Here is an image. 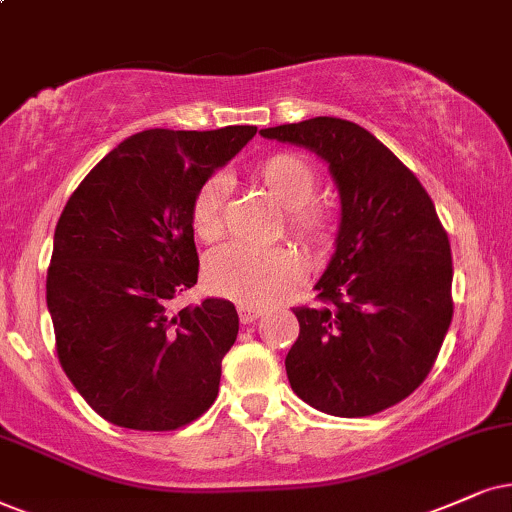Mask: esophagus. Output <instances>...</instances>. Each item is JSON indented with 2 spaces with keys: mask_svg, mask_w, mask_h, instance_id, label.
I'll list each match as a JSON object with an SVG mask.
<instances>
[{
  "mask_svg": "<svg viewBox=\"0 0 512 512\" xmlns=\"http://www.w3.org/2000/svg\"><path fill=\"white\" fill-rule=\"evenodd\" d=\"M238 316H241V323H255L262 316V312H260V309L238 307Z\"/></svg>",
  "mask_w": 512,
  "mask_h": 512,
  "instance_id": "esophagus-1",
  "label": "esophagus"
}]
</instances>
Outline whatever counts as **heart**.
Returning a JSON list of instances; mask_svg holds the SVG:
<instances>
[{
    "mask_svg": "<svg viewBox=\"0 0 512 512\" xmlns=\"http://www.w3.org/2000/svg\"><path fill=\"white\" fill-rule=\"evenodd\" d=\"M252 181L262 186L283 208L286 234L309 250H326L335 241V215L314 200L319 177L307 158L297 153H274L252 167ZM226 184L210 177L200 184L191 203V229L198 241L215 243L224 234ZM304 264L290 248H248L229 243L210 252L205 262V286L212 295L241 307L264 309L281 302L300 286Z\"/></svg>",
    "mask_w": 512,
    "mask_h": 512,
    "instance_id": "heart-1",
    "label": "heart"
}]
</instances>
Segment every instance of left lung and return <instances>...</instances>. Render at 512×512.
Returning a JSON list of instances; mask_svg holds the SVG:
<instances>
[{
    "label": "left lung",
    "mask_w": 512,
    "mask_h": 512,
    "mask_svg": "<svg viewBox=\"0 0 512 512\" xmlns=\"http://www.w3.org/2000/svg\"><path fill=\"white\" fill-rule=\"evenodd\" d=\"M328 163L340 191L335 255L316 307H295L290 387L323 413L364 418L428 378L454 316L451 245L409 167L357 122L312 118L262 129Z\"/></svg>",
    "instance_id": "obj_1"
}]
</instances>
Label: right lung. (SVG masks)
<instances>
[{
  "mask_svg": "<svg viewBox=\"0 0 512 512\" xmlns=\"http://www.w3.org/2000/svg\"><path fill=\"white\" fill-rule=\"evenodd\" d=\"M257 134L146 129L113 148L56 224L47 307L63 371L92 409L129 430L167 432L215 404L238 314L208 297L172 312L196 286L191 203L205 179Z\"/></svg>",
  "mask_w": 512,
  "mask_h": 512,
  "instance_id": "1",
  "label": "right lung"
}]
</instances>
